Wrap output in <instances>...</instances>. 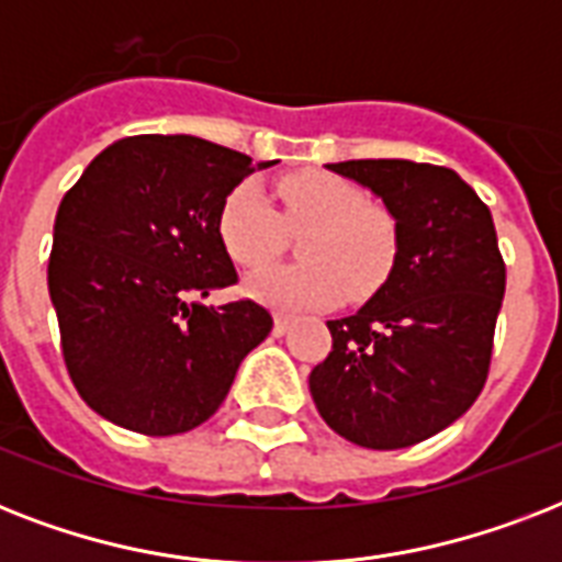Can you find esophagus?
I'll return each mask as SVG.
<instances>
[{"label": "esophagus", "instance_id": "obj_1", "mask_svg": "<svg viewBox=\"0 0 562 562\" xmlns=\"http://www.w3.org/2000/svg\"><path fill=\"white\" fill-rule=\"evenodd\" d=\"M291 324H294V321H291L289 315H277L273 317V335H285L291 329Z\"/></svg>", "mask_w": 562, "mask_h": 562}]
</instances>
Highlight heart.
<instances>
[{
	"mask_svg": "<svg viewBox=\"0 0 562 562\" xmlns=\"http://www.w3.org/2000/svg\"><path fill=\"white\" fill-rule=\"evenodd\" d=\"M277 198L280 212L259 183L245 180L218 212L221 245L250 271L284 249L289 232L307 229L299 248L306 263L265 269L247 280V291L265 306L326 308L347 289L364 297L391 280L400 259V221L387 206L368 201L359 183L321 169L291 171L277 183Z\"/></svg>",
	"mask_w": 562,
	"mask_h": 562,
	"instance_id": "heart-1",
	"label": "heart"
}]
</instances>
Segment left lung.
<instances>
[{
  "label": "left lung",
  "instance_id": "1",
  "mask_svg": "<svg viewBox=\"0 0 562 562\" xmlns=\"http://www.w3.org/2000/svg\"><path fill=\"white\" fill-rule=\"evenodd\" d=\"M400 221L391 280L350 317L326 321L333 350L308 391L326 426L368 449H405L479 400L505 297V259L487 203L452 169L347 160Z\"/></svg>",
  "mask_w": 562,
  "mask_h": 562
}]
</instances>
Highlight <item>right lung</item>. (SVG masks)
<instances>
[{
    "label": "right lung",
    "instance_id": "1",
    "mask_svg": "<svg viewBox=\"0 0 562 562\" xmlns=\"http://www.w3.org/2000/svg\"><path fill=\"white\" fill-rule=\"evenodd\" d=\"M277 162V160H273ZM259 162L198 136H127L57 206L48 294L75 391L110 423L183 435L221 408L273 317L254 300L203 306L236 285L218 212Z\"/></svg>",
    "mask_w": 562,
    "mask_h": 562
}]
</instances>
